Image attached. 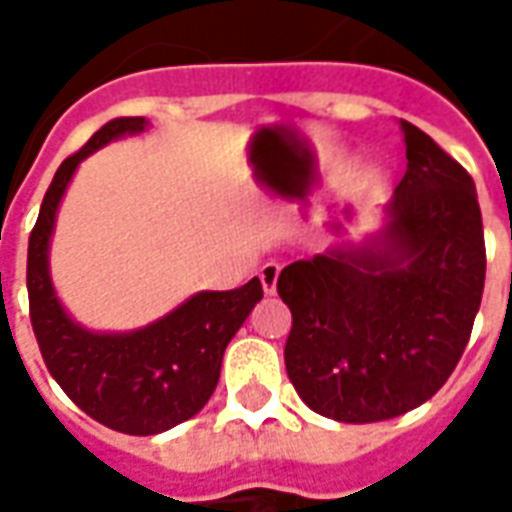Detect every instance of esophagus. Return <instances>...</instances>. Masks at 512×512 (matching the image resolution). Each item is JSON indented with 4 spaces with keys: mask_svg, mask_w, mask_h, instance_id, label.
I'll return each instance as SVG.
<instances>
[{
    "mask_svg": "<svg viewBox=\"0 0 512 512\" xmlns=\"http://www.w3.org/2000/svg\"><path fill=\"white\" fill-rule=\"evenodd\" d=\"M260 285H263V293L266 296H274L277 293V279H279V263H266L260 268Z\"/></svg>",
    "mask_w": 512,
    "mask_h": 512,
    "instance_id": "1",
    "label": "esophagus"
}]
</instances>
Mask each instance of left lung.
I'll return each mask as SVG.
<instances>
[{
  "label": "left lung",
  "mask_w": 512,
  "mask_h": 512,
  "mask_svg": "<svg viewBox=\"0 0 512 512\" xmlns=\"http://www.w3.org/2000/svg\"><path fill=\"white\" fill-rule=\"evenodd\" d=\"M408 169L370 246H337L282 268L293 326L285 367L299 397L337 422L422 406L461 359L485 285L472 175L425 131L400 123Z\"/></svg>",
  "instance_id": "left-lung-1"
}]
</instances>
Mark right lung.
Here are the masks:
<instances>
[{"label": "right lung", "instance_id": "add662e5", "mask_svg": "<svg viewBox=\"0 0 512 512\" xmlns=\"http://www.w3.org/2000/svg\"><path fill=\"white\" fill-rule=\"evenodd\" d=\"M142 128L145 117H117L62 161L29 233L27 252L29 321L49 373L84 414L131 436L164 433L208 403L219 384L224 348L263 299L255 277L244 288L197 293L161 321L128 334L84 332L65 315L49 277V238L62 194L82 158Z\"/></svg>", "mask_w": 512, "mask_h": 512}]
</instances>
